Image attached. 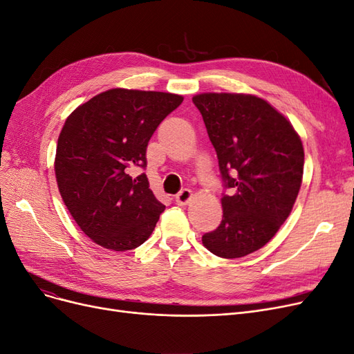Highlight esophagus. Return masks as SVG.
I'll use <instances>...</instances> for the list:
<instances>
[{"mask_svg":"<svg viewBox=\"0 0 354 354\" xmlns=\"http://www.w3.org/2000/svg\"><path fill=\"white\" fill-rule=\"evenodd\" d=\"M194 198V194H192V191L191 189H182L178 195H176V203L179 204V205H187V204H189L191 203V200Z\"/></svg>","mask_w":354,"mask_h":354,"instance_id":"1","label":"esophagus"}]
</instances>
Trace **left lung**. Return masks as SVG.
<instances>
[{"label": "left lung", "mask_w": 354, "mask_h": 354, "mask_svg": "<svg viewBox=\"0 0 354 354\" xmlns=\"http://www.w3.org/2000/svg\"><path fill=\"white\" fill-rule=\"evenodd\" d=\"M216 149L230 195L220 226L203 245L221 258H242L268 243L290 216L302 185L305 151L292 122L266 99L246 93L192 97Z\"/></svg>", "instance_id": "left-lung-1"}]
</instances>
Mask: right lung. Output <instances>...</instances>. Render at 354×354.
I'll list each match as a JSON object with an SVG mask.
<instances>
[{
	"mask_svg": "<svg viewBox=\"0 0 354 354\" xmlns=\"http://www.w3.org/2000/svg\"><path fill=\"white\" fill-rule=\"evenodd\" d=\"M184 96L109 88L77 106L61 129L55 178L61 198L84 234L112 251L134 250L153 233L165 205L147 176L149 140Z\"/></svg>",
	"mask_w": 354,
	"mask_h": 354,
	"instance_id": "obj_1",
	"label": "right lung"
}]
</instances>
